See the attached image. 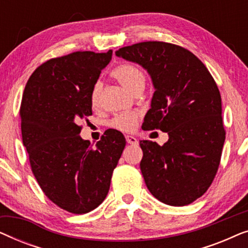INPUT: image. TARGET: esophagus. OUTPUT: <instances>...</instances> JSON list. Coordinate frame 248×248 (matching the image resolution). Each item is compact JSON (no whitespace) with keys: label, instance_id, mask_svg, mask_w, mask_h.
<instances>
[{"label":"esophagus","instance_id":"obj_1","mask_svg":"<svg viewBox=\"0 0 248 248\" xmlns=\"http://www.w3.org/2000/svg\"><path fill=\"white\" fill-rule=\"evenodd\" d=\"M125 139H126V142H127L128 144H138L139 143L138 139L134 138V137H132V135H126V137H125Z\"/></svg>","mask_w":248,"mask_h":248}]
</instances>
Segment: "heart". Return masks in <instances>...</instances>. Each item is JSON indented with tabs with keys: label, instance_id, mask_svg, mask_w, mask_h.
Here are the masks:
<instances>
[{
	"label": "heart",
	"instance_id": "b5f03b06",
	"mask_svg": "<svg viewBox=\"0 0 248 248\" xmlns=\"http://www.w3.org/2000/svg\"><path fill=\"white\" fill-rule=\"evenodd\" d=\"M111 77L116 79L122 86L134 93V91L139 88L144 87L145 76L140 67L131 63H124L115 67L111 71ZM101 90L100 82H97L91 89L90 103L93 107H97L99 104V94ZM138 111H131V113H124L116 115L110 121V126L116 130L123 132H132L135 130L139 121Z\"/></svg>",
	"mask_w": 248,
	"mask_h": 248
}]
</instances>
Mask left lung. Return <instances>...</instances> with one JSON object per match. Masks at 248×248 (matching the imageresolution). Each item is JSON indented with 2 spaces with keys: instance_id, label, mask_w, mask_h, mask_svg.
<instances>
[{
  "instance_id": "obj_1",
  "label": "left lung",
  "mask_w": 248,
  "mask_h": 248,
  "mask_svg": "<svg viewBox=\"0 0 248 248\" xmlns=\"http://www.w3.org/2000/svg\"><path fill=\"white\" fill-rule=\"evenodd\" d=\"M116 56L140 64L154 83L142 128L169 135L164 145L140 141L145 185L165 204L194 202L216 177L226 139L216 81L194 54L174 44L138 43L122 47Z\"/></svg>"
}]
</instances>
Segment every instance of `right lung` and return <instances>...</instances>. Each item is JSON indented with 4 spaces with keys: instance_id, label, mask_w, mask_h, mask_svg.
<instances>
[{
    "instance_id": "right-lung-1",
    "label": "right lung",
    "mask_w": 248,
    "mask_h": 248,
    "mask_svg": "<svg viewBox=\"0 0 248 248\" xmlns=\"http://www.w3.org/2000/svg\"><path fill=\"white\" fill-rule=\"evenodd\" d=\"M111 55L109 49L48 60L37 67L23 91L22 142L33 176L50 201L74 215L103 203L126 144L116 130L105 132L96 148L79 135L80 121L93 115L91 89Z\"/></svg>"
}]
</instances>
